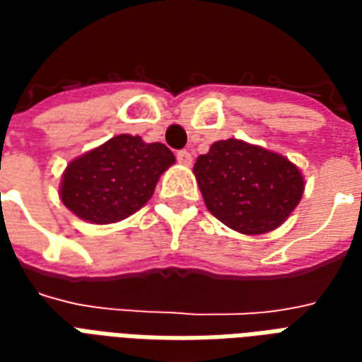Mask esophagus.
Instances as JSON below:
<instances>
[{"label": "esophagus", "mask_w": 362, "mask_h": 362, "mask_svg": "<svg viewBox=\"0 0 362 362\" xmlns=\"http://www.w3.org/2000/svg\"><path fill=\"white\" fill-rule=\"evenodd\" d=\"M176 160L184 166H189L192 165V153L189 151H178L176 153Z\"/></svg>", "instance_id": "34e87169"}]
</instances>
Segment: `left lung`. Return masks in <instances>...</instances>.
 <instances>
[{"instance_id": "1", "label": "left lung", "mask_w": 362, "mask_h": 362, "mask_svg": "<svg viewBox=\"0 0 362 362\" xmlns=\"http://www.w3.org/2000/svg\"><path fill=\"white\" fill-rule=\"evenodd\" d=\"M197 186L213 217L243 235L281 227L304 192L298 166L243 139H223L194 165Z\"/></svg>"}]
</instances>
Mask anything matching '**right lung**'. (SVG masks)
I'll use <instances>...</instances> for the list:
<instances>
[{"instance_id": "obj_1", "label": "right lung", "mask_w": 362, "mask_h": 362, "mask_svg": "<svg viewBox=\"0 0 362 362\" xmlns=\"http://www.w3.org/2000/svg\"><path fill=\"white\" fill-rule=\"evenodd\" d=\"M174 160L163 143L116 135L67 165L59 197L79 219L95 225L118 223L149 202L160 174Z\"/></svg>"}]
</instances>
